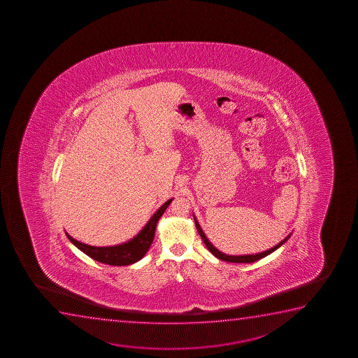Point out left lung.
I'll return each mask as SVG.
<instances>
[{
  "mask_svg": "<svg viewBox=\"0 0 358 358\" xmlns=\"http://www.w3.org/2000/svg\"><path fill=\"white\" fill-rule=\"evenodd\" d=\"M194 222H195V227L198 229L199 235L201 236L203 243L206 244L207 249H208L215 257H218L219 260L227 261V262H235V264H250V262H255V261L260 260L262 257L269 255L271 252H273L274 250H277L278 248H280L282 244L285 243L286 241L290 238L291 236V234H289L282 242H279L277 245H274L273 248L265 250V252H257V254H249V255L248 254H247V255H227L225 252L218 250L213 244L210 243V240H208L206 235H205V232L202 231L201 227H200L198 219H196L195 215H194Z\"/></svg>",
  "mask_w": 358,
  "mask_h": 358,
  "instance_id": "left-lung-1",
  "label": "left lung"
}]
</instances>
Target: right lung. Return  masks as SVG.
<instances>
[{
  "mask_svg": "<svg viewBox=\"0 0 358 358\" xmlns=\"http://www.w3.org/2000/svg\"><path fill=\"white\" fill-rule=\"evenodd\" d=\"M173 200V198H171L164 202L153 213L148 223L145 224V227L131 240L123 243L109 245V247H94V245L83 243L80 241H76L72 236L68 235L67 232L66 235L68 240L71 241L76 248L80 249L81 252H85L87 257H92L93 260L111 266L133 265L146 255L152 242L155 240L157 223Z\"/></svg>",
  "mask_w": 358,
  "mask_h": 358,
  "instance_id": "add662e5",
  "label": "right lung"
}]
</instances>
